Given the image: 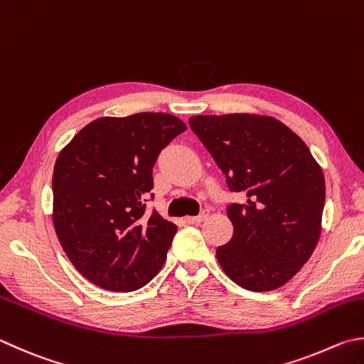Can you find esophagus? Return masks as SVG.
<instances>
[{"label":"esophagus","instance_id":"34e87169","mask_svg":"<svg viewBox=\"0 0 364 364\" xmlns=\"http://www.w3.org/2000/svg\"><path fill=\"white\" fill-rule=\"evenodd\" d=\"M209 217V210L208 209H204L200 215H196V217H188L187 218V222L188 223H193V225H198V223H201V222H204L205 218Z\"/></svg>","mask_w":364,"mask_h":364}]
</instances>
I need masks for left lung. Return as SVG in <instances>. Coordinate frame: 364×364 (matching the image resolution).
<instances>
[{
    "mask_svg": "<svg viewBox=\"0 0 364 364\" xmlns=\"http://www.w3.org/2000/svg\"><path fill=\"white\" fill-rule=\"evenodd\" d=\"M190 128L231 191L244 196L226 214L232 237L217 259L232 282L269 291L311 258L321 231L325 179L303 139L267 115H195Z\"/></svg>",
    "mask_w": 364,
    "mask_h": 364,
    "instance_id": "1",
    "label": "left lung"
}]
</instances>
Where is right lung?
<instances>
[{
  "instance_id": "right-lung-1",
  "label": "right lung",
  "mask_w": 364,
  "mask_h": 364,
  "mask_svg": "<svg viewBox=\"0 0 364 364\" xmlns=\"http://www.w3.org/2000/svg\"><path fill=\"white\" fill-rule=\"evenodd\" d=\"M185 123L171 114L139 112L88 123L61 150L53 168V226L82 276L111 291L149 284L177 232L146 210L152 169Z\"/></svg>"
}]
</instances>
